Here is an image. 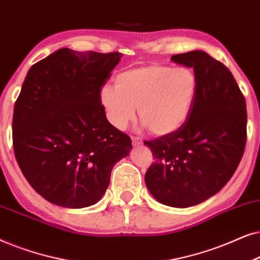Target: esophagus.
Listing matches in <instances>:
<instances>
[{
  "label": "esophagus",
  "mask_w": 260,
  "mask_h": 260,
  "mask_svg": "<svg viewBox=\"0 0 260 260\" xmlns=\"http://www.w3.org/2000/svg\"><path fill=\"white\" fill-rule=\"evenodd\" d=\"M132 143H133V145H136L137 146V145L143 144V140H141L139 137H132Z\"/></svg>",
  "instance_id": "obj_1"
}]
</instances>
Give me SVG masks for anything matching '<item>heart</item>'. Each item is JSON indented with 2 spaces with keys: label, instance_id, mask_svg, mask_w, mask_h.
<instances>
[{
  "label": "heart",
  "instance_id": "b5f03b06",
  "mask_svg": "<svg viewBox=\"0 0 260 260\" xmlns=\"http://www.w3.org/2000/svg\"><path fill=\"white\" fill-rule=\"evenodd\" d=\"M199 91V79L191 69L152 64L123 71L115 86L105 85L100 100L109 122L123 129L136 117L153 136H168L189 119Z\"/></svg>",
  "mask_w": 260,
  "mask_h": 260
}]
</instances>
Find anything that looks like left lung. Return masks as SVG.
I'll return each mask as SVG.
<instances>
[{
    "label": "left lung",
    "mask_w": 260,
    "mask_h": 260,
    "mask_svg": "<svg viewBox=\"0 0 260 260\" xmlns=\"http://www.w3.org/2000/svg\"><path fill=\"white\" fill-rule=\"evenodd\" d=\"M171 59L193 69L199 91L178 131L144 141L154 157L145 183L158 202L186 208L215 195L232 178L246 145L247 112L243 92L221 61L203 51Z\"/></svg>",
    "instance_id": "left-lung-1"
}]
</instances>
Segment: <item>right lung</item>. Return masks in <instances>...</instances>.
<instances>
[{
    "instance_id": "add662e5",
    "label": "right lung",
    "mask_w": 260,
    "mask_h": 260,
    "mask_svg": "<svg viewBox=\"0 0 260 260\" xmlns=\"http://www.w3.org/2000/svg\"><path fill=\"white\" fill-rule=\"evenodd\" d=\"M121 57L60 48L26 76L14 106V153L27 182L53 205H95L114 165L132 148L100 100Z\"/></svg>"
}]
</instances>
